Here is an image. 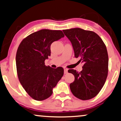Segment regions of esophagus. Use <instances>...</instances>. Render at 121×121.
Returning <instances> with one entry per match:
<instances>
[{"label":"esophagus","mask_w":121,"mask_h":121,"mask_svg":"<svg viewBox=\"0 0 121 121\" xmlns=\"http://www.w3.org/2000/svg\"><path fill=\"white\" fill-rule=\"evenodd\" d=\"M68 72V70L67 69H64V73L66 74Z\"/></svg>","instance_id":"34e87169"}]
</instances>
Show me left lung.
<instances>
[{
    "label": "left lung",
    "instance_id": "8db88e82",
    "mask_svg": "<svg viewBox=\"0 0 121 121\" xmlns=\"http://www.w3.org/2000/svg\"><path fill=\"white\" fill-rule=\"evenodd\" d=\"M71 43L75 57L83 64L82 70H68L75 80L70 83L72 94L82 100L93 98L101 91L108 75V56L106 46L97 34L80 28L64 30Z\"/></svg>",
    "mask_w": 121,
    "mask_h": 121
}]
</instances>
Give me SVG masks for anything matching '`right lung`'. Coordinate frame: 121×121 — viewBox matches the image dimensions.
<instances>
[{
	"label": "right lung",
	"mask_w": 121,
	"mask_h": 121,
	"mask_svg": "<svg viewBox=\"0 0 121 121\" xmlns=\"http://www.w3.org/2000/svg\"><path fill=\"white\" fill-rule=\"evenodd\" d=\"M65 35L61 30L42 29L24 39L16 55L19 81L30 97L37 101L49 98L64 75V69L45 65L51 55L50 46Z\"/></svg>",
	"instance_id": "add662e5"
}]
</instances>
